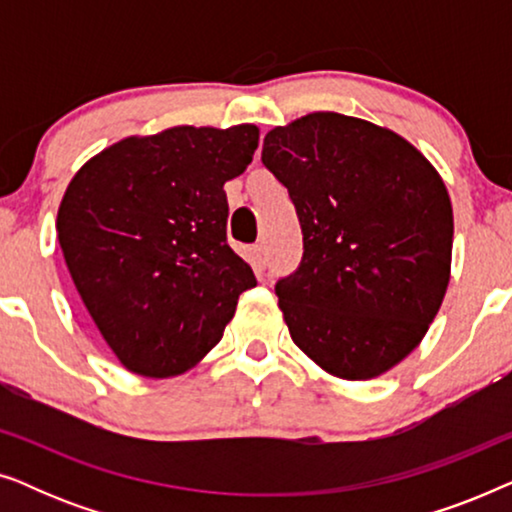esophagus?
I'll return each mask as SVG.
<instances>
[{
  "instance_id": "obj_1",
  "label": "esophagus",
  "mask_w": 512,
  "mask_h": 512,
  "mask_svg": "<svg viewBox=\"0 0 512 512\" xmlns=\"http://www.w3.org/2000/svg\"><path fill=\"white\" fill-rule=\"evenodd\" d=\"M251 258H254L256 270H265V265H268V247H265L263 240L254 244V249H251Z\"/></svg>"
}]
</instances>
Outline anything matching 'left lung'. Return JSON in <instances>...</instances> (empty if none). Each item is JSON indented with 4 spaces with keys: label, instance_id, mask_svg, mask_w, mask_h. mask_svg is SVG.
<instances>
[{
    "label": "left lung",
    "instance_id": "8db88e82",
    "mask_svg": "<svg viewBox=\"0 0 512 512\" xmlns=\"http://www.w3.org/2000/svg\"><path fill=\"white\" fill-rule=\"evenodd\" d=\"M261 160L303 230L298 268L275 284L293 342L342 380L387 373L429 331L450 282L443 179L396 132L333 111L270 130Z\"/></svg>",
    "mask_w": 512,
    "mask_h": 512
}]
</instances>
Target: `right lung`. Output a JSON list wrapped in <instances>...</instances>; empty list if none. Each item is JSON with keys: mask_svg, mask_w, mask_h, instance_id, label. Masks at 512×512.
<instances>
[{"mask_svg": "<svg viewBox=\"0 0 512 512\" xmlns=\"http://www.w3.org/2000/svg\"><path fill=\"white\" fill-rule=\"evenodd\" d=\"M256 146V125H179L109 146L67 186L62 254L130 373H184L221 340L240 293L256 286L254 270L228 244L223 191Z\"/></svg>", "mask_w": 512, "mask_h": 512, "instance_id": "1", "label": "right lung"}]
</instances>
